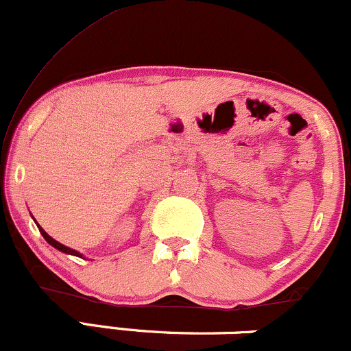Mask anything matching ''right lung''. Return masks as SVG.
I'll return each instance as SVG.
<instances>
[{
    "mask_svg": "<svg viewBox=\"0 0 351 351\" xmlns=\"http://www.w3.org/2000/svg\"><path fill=\"white\" fill-rule=\"evenodd\" d=\"M38 228H39V231H41V234H43V237L44 239L47 241V243H49L52 247H56V249H59V251H62V252H66V254H71V256H77V257H82L80 256V254L77 252V251H74V249H71V247H67V245H64V244H60V243H58V241L56 239H52V237L47 234L46 231H44V229L39 226L38 224Z\"/></svg>",
    "mask_w": 351,
    "mask_h": 351,
    "instance_id": "right-lung-1",
    "label": "right lung"
}]
</instances>
